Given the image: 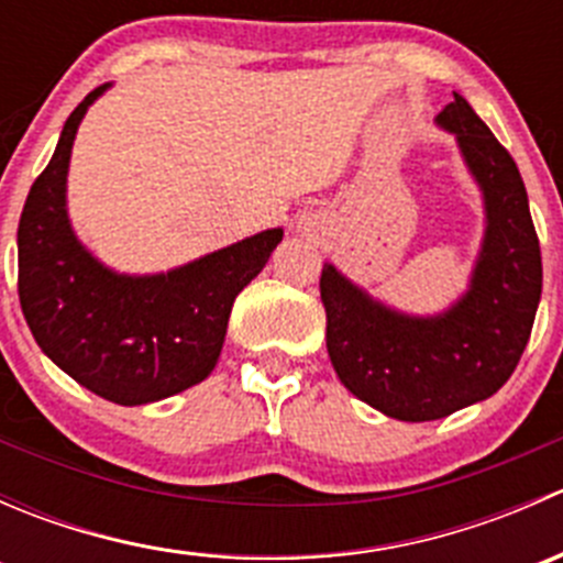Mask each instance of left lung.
<instances>
[{
    "label": "left lung",
    "instance_id": "left-lung-1",
    "mask_svg": "<svg viewBox=\"0 0 563 563\" xmlns=\"http://www.w3.org/2000/svg\"><path fill=\"white\" fill-rule=\"evenodd\" d=\"M455 133L485 198L471 286L446 313L406 316L321 269L327 351L345 389L402 422H430L496 395L518 367L542 297V255L512 155L455 95L435 117Z\"/></svg>",
    "mask_w": 563,
    "mask_h": 563
}]
</instances>
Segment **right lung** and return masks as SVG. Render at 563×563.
<instances>
[{"mask_svg": "<svg viewBox=\"0 0 563 563\" xmlns=\"http://www.w3.org/2000/svg\"><path fill=\"white\" fill-rule=\"evenodd\" d=\"M108 89L67 117L19 220V299L37 345L73 382L119 406H144L203 382L231 308L264 269L283 229L261 231L166 275H117L76 240L65 185L76 130Z\"/></svg>", "mask_w": 563, "mask_h": 563, "instance_id": "1", "label": "right lung"}]
</instances>
